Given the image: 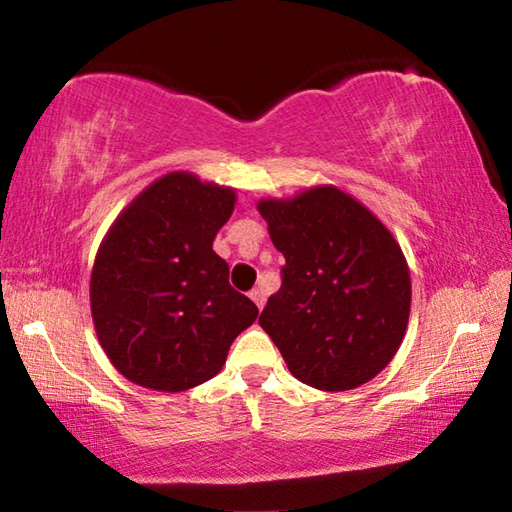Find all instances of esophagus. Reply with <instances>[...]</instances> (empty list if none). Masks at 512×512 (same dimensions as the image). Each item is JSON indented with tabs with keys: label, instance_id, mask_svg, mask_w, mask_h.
<instances>
[{
	"label": "esophagus",
	"instance_id": "esophagus-1",
	"mask_svg": "<svg viewBox=\"0 0 512 512\" xmlns=\"http://www.w3.org/2000/svg\"><path fill=\"white\" fill-rule=\"evenodd\" d=\"M250 298H253V302L257 305V309L262 311V307H264V302H266V293H264V289H259V287H255L253 291H250Z\"/></svg>",
	"mask_w": 512,
	"mask_h": 512
}]
</instances>
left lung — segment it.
Here are the masks:
<instances>
[{"mask_svg":"<svg viewBox=\"0 0 512 512\" xmlns=\"http://www.w3.org/2000/svg\"><path fill=\"white\" fill-rule=\"evenodd\" d=\"M273 246L287 259L259 325L287 368L318 391H352L400 350L411 273L393 232L336 185L259 198Z\"/></svg>","mask_w":512,"mask_h":512,"instance_id":"1","label":"left lung"}]
</instances>
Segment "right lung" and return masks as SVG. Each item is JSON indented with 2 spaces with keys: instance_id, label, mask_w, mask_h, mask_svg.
<instances>
[{
  "instance_id": "right-lung-1",
  "label": "right lung",
  "mask_w": 512,
  "mask_h": 512,
  "mask_svg": "<svg viewBox=\"0 0 512 512\" xmlns=\"http://www.w3.org/2000/svg\"><path fill=\"white\" fill-rule=\"evenodd\" d=\"M237 189L169 171L142 189L101 239L90 275L92 323L128 381L180 393L219 375L255 302L230 287L212 241Z\"/></svg>"
}]
</instances>
